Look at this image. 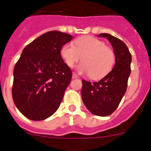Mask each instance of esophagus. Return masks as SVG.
Returning a JSON list of instances; mask_svg holds the SVG:
<instances>
[{
  "instance_id": "34e87169",
  "label": "esophagus",
  "mask_w": 151,
  "mask_h": 151,
  "mask_svg": "<svg viewBox=\"0 0 151 151\" xmlns=\"http://www.w3.org/2000/svg\"><path fill=\"white\" fill-rule=\"evenodd\" d=\"M73 78H78V76L76 74V73H73Z\"/></svg>"
}]
</instances>
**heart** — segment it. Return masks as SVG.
<instances>
[{
  "mask_svg": "<svg viewBox=\"0 0 151 151\" xmlns=\"http://www.w3.org/2000/svg\"><path fill=\"white\" fill-rule=\"evenodd\" d=\"M60 54L64 62L69 67L81 60L78 67L80 73L90 75L94 79L104 77L113 69L116 55L113 49L106 46L104 41L93 36H83L75 41V46L65 45Z\"/></svg>",
  "mask_w": 151,
  "mask_h": 151,
  "instance_id": "b5f03b06",
  "label": "heart"
}]
</instances>
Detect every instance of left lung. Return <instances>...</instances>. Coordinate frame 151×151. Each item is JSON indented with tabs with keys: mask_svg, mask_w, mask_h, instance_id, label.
<instances>
[{
	"mask_svg": "<svg viewBox=\"0 0 151 151\" xmlns=\"http://www.w3.org/2000/svg\"><path fill=\"white\" fill-rule=\"evenodd\" d=\"M109 40L116 55V63L111 71L99 82L82 80L81 94L84 104L94 115L106 116L116 110L127 88L131 73L132 55L126 45L107 33L98 35Z\"/></svg>",
	"mask_w": 151,
	"mask_h": 151,
	"instance_id": "8db88e82",
	"label": "left lung"
}]
</instances>
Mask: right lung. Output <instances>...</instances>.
<instances>
[{"mask_svg":"<svg viewBox=\"0 0 151 151\" xmlns=\"http://www.w3.org/2000/svg\"><path fill=\"white\" fill-rule=\"evenodd\" d=\"M73 36L59 31L41 35L23 49L13 70L12 96L22 114L44 120L59 108L72 79V71L60 54Z\"/></svg>","mask_w":151,"mask_h":151,"instance_id":"1","label":"right lung"}]
</instances>
